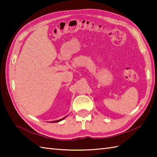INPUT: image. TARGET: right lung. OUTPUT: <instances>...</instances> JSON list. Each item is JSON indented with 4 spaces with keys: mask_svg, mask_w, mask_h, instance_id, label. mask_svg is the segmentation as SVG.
I'll return each mask as SVG.
<instances>
[{
    "mask_svg": "<svg viewBox=\"0 0 157 157\" xmlns=\"http://www.w3.org/2000/svg\"><path fill=\"white\" fill-rule=\"evenodd\" d=\"M65 117H63V119H59V120H57V121H52V123H55V122H59V121H61V120H63V119H64Z\"/></svg>",
    "mask_w": 157,
    "mask_h": 157,
    "instance_id": "1",
    "label": "right lung"
}]
</instances>
